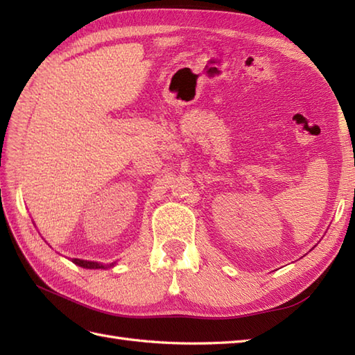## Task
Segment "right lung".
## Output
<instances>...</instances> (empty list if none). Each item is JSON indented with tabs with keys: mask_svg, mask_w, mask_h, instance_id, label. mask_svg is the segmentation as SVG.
I'll list each match as a JSON object with an SVG mask.
<instances>
[{
	"mask_svg": "<svg viewBox=\"0 0 355 355\" xmlns=\"http://www.w3.org/2000/svg\"><path fill=\"white\" fill-rule=\"evenodd\" d=\"M73 262L76 263V266L79 267H84V268H107L105 266H102V263L99 262H93V261H84V259H73ZM116 263V262H114ZM114 263H110L108 267H112Z\"/></svg>",
	"mask_w": 355,
	"mask_h": 355,
	"instance_id": "1",
	"label": "right lung"
}]
</instances>
